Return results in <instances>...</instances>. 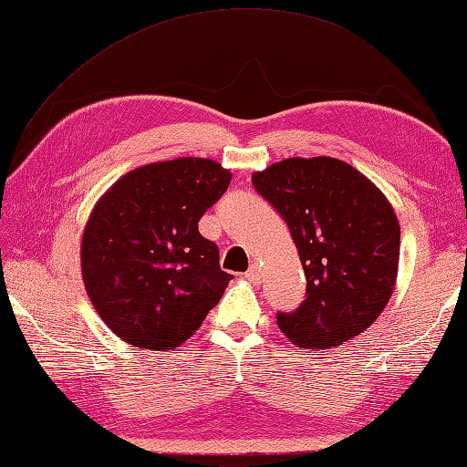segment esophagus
<instances>
[{
  "label": "esophagus",
  "mask_w": 467,
  "mask_h": 467,
  "mask_svg": "<svg viewBox=\"0 0 467 467\" xmlns=\"http://www.w3.org/2000/svg\"><path fill=\"white\" fill-rule=\"evenodd\" d=\"M245 279L252 281L254 285H259V283H261V269H259V265L254 264L252 267H249V269L245 271Z\"/></svg>",
  "instance_id": "1"
}]
</instances>
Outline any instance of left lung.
<instances>
[{"instance_id": "1", "label": "left lung", "mask_w": 467, "mask_h": 467, "mask_svg": "<svg viewBox=\"0 0 467 467\" xmlns=\"http://www.w3.org/2000/svg\"><path fill=\"white\" fill-rule=\"evenodd\" d=\"M285 220L306 277L297 311L277 325L301 348H335L379 319L400 259V223L377 184L331 156L285 158L254 172Z\"/></svg>"}]
</instances>
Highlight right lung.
I'll return each instance as SVG.
<instances>
[{
  "label": "right lung",
  "instance_id": "right-lung-1",
  "mask_svg": "<svg viewBox=\"0 0 467 467\" xmlns=\"http://www.w3.org/2000/svg\"><path fill=\"white\" fill-rule=\"evenodd\" d=\"M230 182L210 158H174L130 170L95 203L81 240L83 283L124 343L172 350L222 299L232 275L198 222Z\"/></svg>",
  "mask_w": 467,
  "mask_h": 467
}]
</instances>
